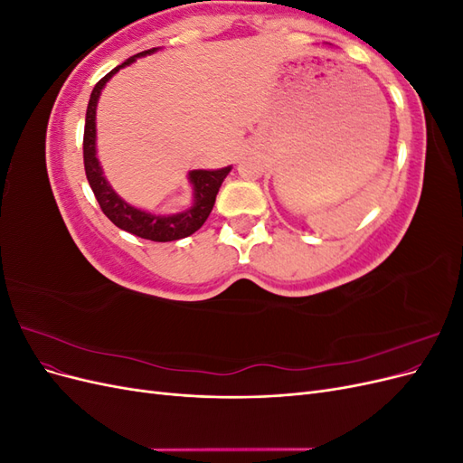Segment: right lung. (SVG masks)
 Returning a JSON list of instances; mask_svg holds the SVG:
<instances>
[{
	"label": "right lung",
	"mask_w": 463,
	"mask_h": 463,
	"mask_svg": "<svg viewBox=\"0 0 463 463\" xmlns=\"http://www.w3.org/2000/svg\"><path fill=\"white\" fill-rule=\"evenodd\" d=\"M156 52V48L146 50L133 55V58L125 60L121 65L102 77L96 82V87L90 94L89 108H87V119H85V138H82V156H85V172L89 185L94 193V197L100 204L102 213L116 223L118 228L129 232L137 237L150 241H175L184 240V237L197 232L203 223L206 222L208 214L213 213V206L216 203V194L220 191L222 181L230 174L232 165L222 167V170H193L189 172V181L193 185V204L177 214H152L146 210H141L137 206H131L125 203L119 194L111 189V185L106 181L102 165L96 158V104L100 98L102 89L106 82L114 77L121 67L131 65L137 58H143L146 53Z\"/></svg>",
	"instance_id": "right-lung-1"
}]
</instances>
